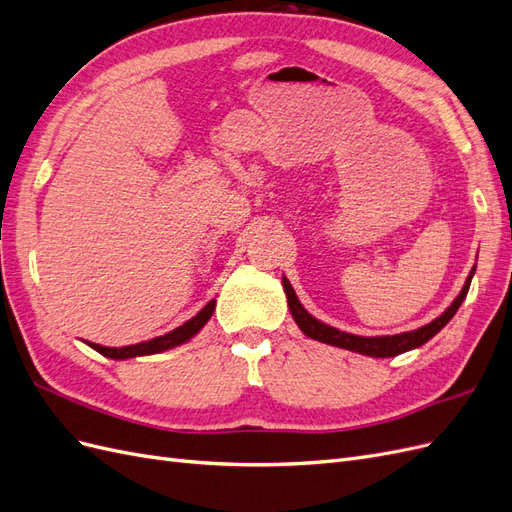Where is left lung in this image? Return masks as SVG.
I'll list each match as a JSON object with an SVG mask.
<instances>
[{"mask_svg":"<svg viewBox=\"0 0 512 512\" xmlns=\"http://www.w3.org/2000/svg\"><path fill=\"white\" fill-rule=\"evenodd\" d=\"M474 271H476V267H472L466 284H463V288L459 292V297L451 303V307H448L442 316H438L436 320L425 324V327L416 329V331L399 333V335H382V337H361V335H352V333H346V331H339L335 327H329V324H324V322L316 320L312 314H307V309L301 305L299 297L294 294V290H292V286H290L286 277H282V284H284V290H286L290 314H292L294 322L299 324V329L307 337L318 339V342L329 344V346H337V348L352 350V352L367 354V356H376V359H386V356H397L401 352H408L412 348L423 346L438 331H442L448 324V320L455 316V312L459 309V305L463 303V299H466Z\"/></svg>","mask_w":512,"mask_h":512,"instance_id":"left-lung-1","label":"left lung"}]
</instances>
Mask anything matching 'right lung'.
I'll use <instances>...</instances> for the list:
<instances>
[{"mask_svg": "<svg viewBox=\"0 0 512 512\" xmlns=\"http://www.w3.org/2000/svg\"><path fill=\"white\" fill-rule=\"evenodd\" d=\"M213 309H215V299L209 301L200 312L190 318L188 322H183L181 327L173 329L166 335L160 337H153L149 342H141V344H134V346H123V348H108V346H100V344H87L94 348L96 352L108 356V359H115V361H123V359H134V356H145V354H158L164 350H170L175 346H181L183 342H188L192 339L200 329L205 327L207 320L213 316Z\"/></svg>", "mask_w": 512, "mask_h": 512, "instance_id": "obj_1", "label": "right lung"}]
</instances>
